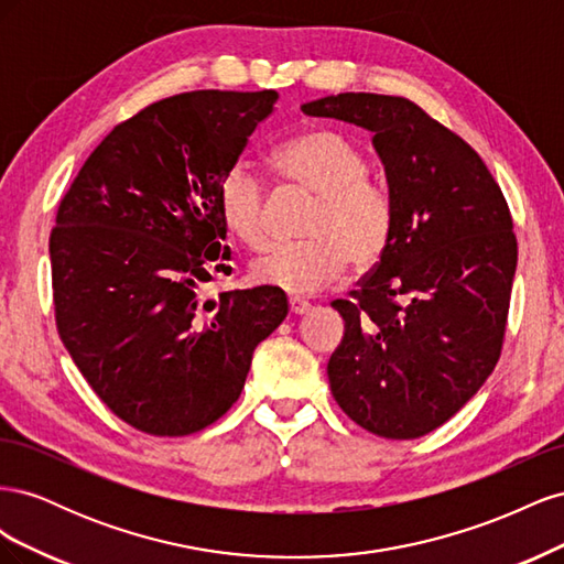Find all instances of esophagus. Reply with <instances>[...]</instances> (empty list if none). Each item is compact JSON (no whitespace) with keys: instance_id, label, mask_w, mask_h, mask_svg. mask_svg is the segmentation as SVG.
Here are the masks:
<instances>
[{"instance_id":"esophagus-1","label":"esophagus","mask_w":564,"mask_h":564,"mask_svg":"<svg viewBox=\"0 0 564 564\" xmlns=\"http://www.w3.org/2000/svg\"><path fill=\"white\" fill-rule=\"evenodd\" d=\"M289 311H292V315H305L311 311V303L305 299L292 296V299H289Z\"/></svg>"}]
</instances>
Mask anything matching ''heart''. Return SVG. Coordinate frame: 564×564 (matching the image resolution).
Returning a JSON list of instances; mask_svg holds the SVG:
<instances>
[{
	"mask_svg": "<svg viewBox=\"0 0 564 564\" xmlns=\"http://www.w3.org/2000/svg\"><path fill=\"white\" fill-rule=\"evenodd\" d=\"M270 166L286 185L317 197L305 232L311 240L272 245L251 263L253 282L289 294H315L352 259L371 265L395 230L388 183L369 176L367 152L336 129H311L272 150ZM216 209L232 240L256 251L265 245V191L249 164L237 162L218 183Z\"/></svg>",
	"mask_w": 564,
	"mask_h": 564,
	"instance_id": "obj_1",
	"label": "heart"
}]
</instances>
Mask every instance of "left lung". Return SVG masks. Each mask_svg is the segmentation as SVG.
Instances as JSON below:
<instances>
[{
	"instance_id": "8db88e82",
	"label": "left lung",
	"mask_w": 564,
	"mask_h": 564,
	"mask_svg": "<svg viewBox=\"0 0 564 564\" xmlns=\"http://www.w3.org/2000/svg\"><path fill=\"white\" fill-rule=\"evenodd\" d=\"M373 133L395 199L392 240L350 299L327 373L365 431L414 440L440 429L499 362L518 240L480 155L400 96L338 94L301 106Z\"/></svg>"
}]
</instances>
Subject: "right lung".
Returning a JSON list of instances; mask_svg holds the SVG:
<instances>
[{
  "label": "right lung",
  "mask_w": 564,
  "mask_h": 564,
  "mask_svg": "<svg viewBox=\"0 0 564 564\" xmlns=\"http://www.w3.org/2000/svg\"><path fill=\"white\" fill-rule=\"evenodd\" d=\"M278 98L207 89L158 100L100 141L61 199L48 237L56 327L135 431L183 437L218 421L289 313L275 286L197 296L230 259L218 183Z\"/></svg>",
  "instance_id": "obj_1"
}]
</instances>
